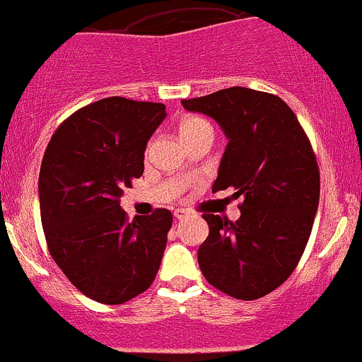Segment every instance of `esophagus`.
Here are the masks:
<instances>
[{
    "instance_id": "esophagus-1",
    "label": "esophagus",
    "mask_w": 362,
    "mask_h": 362,
    "mask_svg": "<svg viewBox=\"0 0 362 362\" xmlns=\"http://www.w3.org/2000/svg\"><path fill=\"white\" fill-rule=\"evenodd\" d=\"M173 215H175V218H177V221H184V218H187L189 215H191V211L185 210V208H177V210L173 211Z\"/></svg>"
}]
</instances>
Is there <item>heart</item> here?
I'll list each match as a JSON object with an SVG mask.
<instances>
[{
  "label": "heart",
  "mask_w": 362,
  "mask_h": 362,
  "mask_svg": "<svg viewBox=\"0 0 362 362\" xmlns=\"http://www.w3.org/2000/svg\"><path fill=\"white\" fill-rule=\"evenodd\" d=\"M204 133L214 134V129H211L210 124H208L204 119H202V117H187V119L182 120L180 124L182 140H187V138L198 136V134H204Z\"/></svg>",
  "instance_id": "heart-1"
}]
</instances>
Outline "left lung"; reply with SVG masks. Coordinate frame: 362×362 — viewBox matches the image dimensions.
Segmentation results:
<instances>
[{
  "label": "left lung",
  "mask_w": 362,
  "mask_h": 362,
  "mask_svg": "<svg viewBox=\"0 0 362 362\" xmlns=\"http://www.w3.org/2000/svg\"><path fill=\"white\" fill-rule=\"evenodd\" d=\"M182 105L217 120L229 140L211 192L233 187L243 198L236 222L203 214L199 268L231 298H262L294 272L315 221L320 175L308 136L275 94L229 87Z\"/></svg>",
  "instance_id": "left-lung-1"
}]
</instances>
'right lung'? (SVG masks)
I'll use <instances>...</instances> for the list:
<instances>
[{"instance_id":"obj_1","label":"right lung","mask_w":362,"mask_h":362,"mask_svg":"<svg viewBox=\"0 0 362 362\" xmlns=\"http://www.w3.org/2000/svg\"><path fill=\"white\" fill-rule=\"evenodd\" d=\"M163 103L112 96L69 115L43 154L38 194L47 247L87 298L122 305L154 282L173 215L158 208L129 221L124 189L144 173Z\"/></svg>"}]
</instances>
